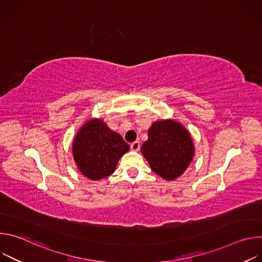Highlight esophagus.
I'll use <instances>...</instances> for the list:
<instances>
[{
    "instance_id": "1",
    "label": "esophagus",
    "mask_w": 262,
    "mask_h": 262,
    "mask_svg": "<svg viewBox=\"0 0 262 262\" xmlns=\"http://www.w3.org/2000/svg\"><path fill=\"white\" fill-rule=\"evenodd\" d=\"M130 149H132L133 151H138L139 149H140V143H139L138 141L132 143V144H130Z\"/></svg>"
}]
</instances>
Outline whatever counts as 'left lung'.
Wrapping results in <instances>:
<instances>
[{
    "instance_id": "left-lung-1",
    "label": "left lung",
    "mask_w": 262,
    "mask_h": 262,
    "mask_svg": "<svg viewBox=\"0 0 262 262\" xmlns=\"http://www.w3.org/2000/svg\"><path fill=\"white\" fill-rule=\"evenodd\" d=\"M141 151L154 172L166 180H174L191 164L195 148L188 129L167 119L152 123Z\"/></svg>"
}]
</instances>
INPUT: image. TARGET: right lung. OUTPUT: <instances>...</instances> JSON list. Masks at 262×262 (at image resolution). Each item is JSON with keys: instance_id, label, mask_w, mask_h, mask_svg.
<instances>
[{"instance_id": "1", "label": "right lung", "mask_w": 262, "mask_h": 262, "mask_svg": "<svg viewBox=\"0 0 262 262\" xmlns=\"http://www.w3.org/2000/svg\"><path fill=\"white\" fill-rule=\"evenodd\" d=\"M129 150L122 137L110 129L101 119L88 120L72 143L73 160L80 172L92 180L114 173L121 157Z\"/></svg>"}]
</instances>
